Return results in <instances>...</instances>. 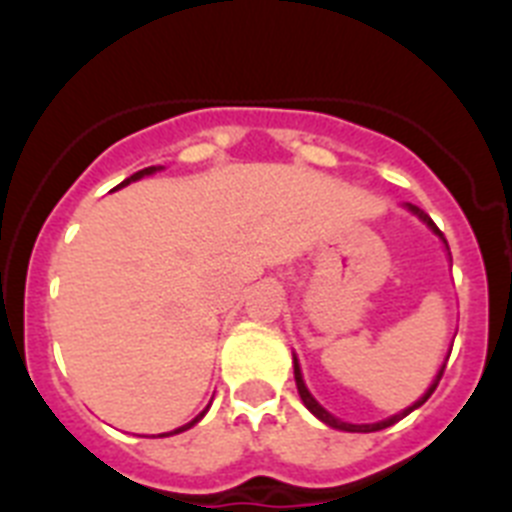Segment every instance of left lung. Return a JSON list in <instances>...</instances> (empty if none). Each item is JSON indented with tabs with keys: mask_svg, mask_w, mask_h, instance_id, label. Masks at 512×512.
I'll return each mask as SVG.
<instances>
[{
	"mask_svg": "<svg viewBox=\"0 0 512 512\" xmlns=\"http://www.w3.org/2000/svg\"><path fill=\"white\" fill-rule=\"evenodd\" d=\"M410 210H413V212H418V215H420V217H423L425 223L431 225V228H433V230H436V233H438V235H441V230H438V228H436V223H433L431 217H428V215H423V212H420V210H418V207H410ZM441 374H443V369H441V372H438V379H441ZM438 379H436V382H433V384H431V390L425 392V395H423V397H420V400H418V402H415L413 408H408V410H402V413H400V415H392V418L382 420V423H372V425H354V423H341V420H338V418H333V415H330V413H328V410H325V408H320L318 402H315V397H312V395H310V392H307L305 382H302L300 366H297V359H295V382H297V392H300V397H302V402H305V405H307V410H310V413H312V415H318V418H320V420H323V423H328V425H330V428H338V431H351V433H372V431H382V428H390V425H395V423H397V420H402V418H405V415H408V413H413V410H415V408H420V405H423V402H425V400H428V397H431V395H433V390H436V384H438Z\"/></svg>",
	"mask_w": 512,
	"mask_h": 512,
	"instance_id": "obj_1",
	"label": "left lung"
}]
</instances>
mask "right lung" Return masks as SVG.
<instances>
[{
    "label": "right lung",
    "instance_id": "right-lung-1",
    "mask_svg": "<svg viewBox=\"0 0 512 512\" xmlns=\"http://www.w3.org/2000/svg\"><path fill=\"white\" fill-rule=\"evenodd\" d=\"M153 171H156V166H151V169H143V171H138V174H133V176H130V179H125V182H122V184H117V187H125V184L135 182V179H140V176H146V174H153ZM202 415H205V413H200V415H197V418H194V420H192V423L182 425V428H176V431H171V433H161V436H174V433H182V431H187V428H192V425H194V423H197V420H200V418H202Z\"/></svg>",
    "mask_w": 512,
    "mask_h": 512
}]
</instances>
